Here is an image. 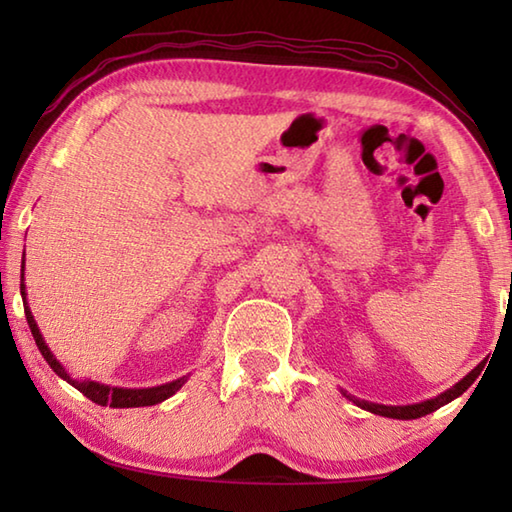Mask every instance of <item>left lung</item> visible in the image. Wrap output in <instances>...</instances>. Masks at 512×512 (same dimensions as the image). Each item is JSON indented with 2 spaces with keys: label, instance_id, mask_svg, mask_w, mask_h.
Wrapping results in <instances>:
<instances>
[{
  "label": "left lung",
  "instance_id": "8db88e82",
  "mask_svg": "<svg viewBox=\"0 0 512 512\" xmlns=\"http://www.w3.org/2000/svg\"><path fill=\"white\" fill-rule=\"evenodd\" d=\"M479 377V368H474L470 375H465L461 381H458L456 386L449 388V391L440 393L438 397H431L427 402H420V404H406V406H388V404H375V402H366V400H359V397H354L350 393L341 391L345 397H348L350 402H354L357 406H361L363 411H370L375 415H384V418H393V420H415V418H422V415L433 413L440 406L449 404L452 400H456L458 395H463L467 388L474 384V379Z\"/></svg>",
  "mask_w": 512,
  "mask_h": 512
}]
</instances>
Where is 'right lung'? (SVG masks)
<instances>
[{
    "mask_svg": "<svg viewBox=\"0 0 512 512\" xmlns=\"http://www.w3.org/2000/svg\"><path fill=\"white\" fill-rule=\"evenodd\" d=\"M24 259H22V280H20V293H22V300H24V316H27V323L31 327V334L33 339H36L38 350L42 352V357L51 366V370L56 372L58 377H63L67 384H72L76 391H81L88 400H92L94 404H101V406H112V409H133V406H153V404H160L167 400V397L176 395L183 384L187 381V377H180L176 381H169V384H162V386H153V388H117V386H106V384H99V381H79V379H72L67 375V370L60 366V361L51 354V350L47 348L45 339H42L40 329L36 325V320H33L31 309L27 305V291H24Z\"/></svg>",
    "mask_w": 512,
    "mask_h": 512,
    "instance_id": "add662e5",
    "label": "right lung"
}]
</instances>
